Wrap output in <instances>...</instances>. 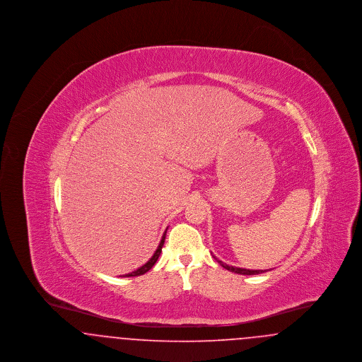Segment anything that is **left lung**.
<instances>
[{
  "instance_id": "left-lung-1",
  "label": "left lung",
  "mask_w": 362,
  "mask_h": 362,
  "mask_svg": "<svg viewBox=\"0 0 362 362\" xmlns=\"http://www.w3.org/2000/svg\"><path fill=\"white\" fill-rule=\"evenodd\" d=\"M214 258H216V257H214ZM217 262H218L224 269H226V270H229V272H232V273H236V274H241V276H255V274H260V273L267 272V270H248V269L233 267V266H229V264H226V263L221 262V260H218V259H217Z\"/></svg>"
}]
</instances>
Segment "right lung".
<instances>
[{
  "label": "right lung",
  "mask_w": 362,
  "mask_h": 362,
  "mask_svg": "<svg viewBox=\"0 0 362 362\" xmlns=\"http://www.w3.org/2000/svg\"><path fill=\"white\" fill-rule=\"evenodd\" d=\"M168 229V228H167ZM165 235H167V230L164 232V235H163V238H161V241H160V244H158V247H157V250L155 251V254H153V257L149 259L144 266H141L139 269H137L136 272H133V273H129V274H126V276H142V274H145L146 272H149L153 266H155L156 262H157V259L160 257V254H161V248H163V245H164V240H165Z\"/></svg>",
  "instance_id": "1"
}]
</instances>
